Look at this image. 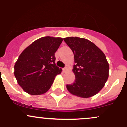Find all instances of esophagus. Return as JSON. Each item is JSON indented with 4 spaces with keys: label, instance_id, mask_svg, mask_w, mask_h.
I'll return each mask as SVG.
<instances>
[{
    "label": "esophagus",
    "instance_id": "1",
    "mask_svg": "<svg viewBox=\"0 0 127 127\" xmlns=\"http://www.w3.org/2000/svg\"><path fill=\"white\" fill-rule=\"evenodd\" d=\"M67 67H64V68H63V72H66V71H67Z\"/></svg>",
    "mask_w": 127,
    "mask_h": 127
}]
</instances>
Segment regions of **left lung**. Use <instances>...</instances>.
<instances>
[{"mask_svg": "<svg viewBox=\"0 0 127 127\" xmlns=\"http://www.w3.org/2000/svg\"><path fill=\"white\" fill-rule=\"evenodd\" d=\"M64 42L72 51V71L75 79L66 85L72 95L87 98L95 95L104 86L109 77V66L104 53L92 42L79 37H66Z\"/></svg>", "mask_w": 127, "mask_h": 127, "instance_id": "obj_1", "label": "left lung"}]
</instances>
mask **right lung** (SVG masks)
Masks as SVG:
<instances>
[{
    "mask_svg": "<svg viewBox=\"0 0 127 127\" xmlns=\"http://www.w3.org/2000/svg\"><path fill=\"white\" fill-rule=\"evenodd\" d=\"M62 38L43 37L23 51L15 64L14 74L24 92L32 95L46 93L61 68L56 66L55 53Z\"/></svg>",
    "mask_w": 127,
    "mask_h": 127,
    "instance_id": "add662e5",
    "label": "right lung"
}]
</instances>
